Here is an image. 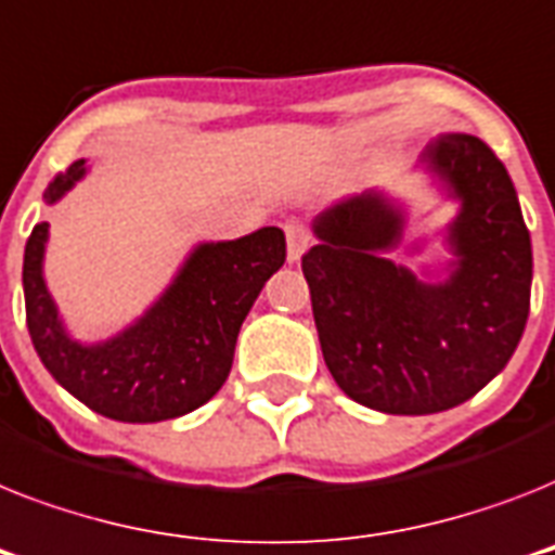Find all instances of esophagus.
<instances>
[{"mask_svg": "<svg viewBox=\"0 0 555 555\" xmlns=\"http://www.w3.org/2000/svg\"><path fill=\"white\" fill-rule=\"evenodd\" d=\"M285 236H287V259L291 262H299L301 254L310 247V231L301 222H287L285 224Z\"/></svg>", "mask_w": 555, "mask_h": 555, "instance_id": "esophagus-1", "label": "esophagus"}]
</instances>
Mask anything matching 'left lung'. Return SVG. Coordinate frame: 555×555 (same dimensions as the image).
<instances>
[{"label":"left lung","mask_w":555,"mask_h":555,"mask_svg":"<svg viewBox=\"0 0 555 555\" xmlns=\"http://www.w3.org/2000/svg\"><path fill=\"white\" fill-rule=\"evenodd\" d=\"M450 199L453 262L425 282L387 259L404 214L382 191L324 207L301 256L327 371L364 408L425 416L467 402L511 362L530 313L533 250L511 176L479 137L444 133L422 153Z\"/></svg>","instance_id":"1"}]
</instances>
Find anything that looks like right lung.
I'll list each match as a JSON object with an SVG mask.
<instances>
[{
	"label": "right lung",
	"instance_id": "obj_1",
	"mask_svg": "<svg viewBox=\"0 0 555 555\" xmlns=\"http://www.w3.org/2000/svg\"><path fill=\"white\" fill-rule=\"evenodd\" d=\"M85 173L88 165L79 159L53 176L44 202L62 199ZM44 242L48 222H39L22 264L36 353L67 393L102 416L130 425L184 416L219 393L247 310L285 264V233L279 228L196 245L145 317L111 339L82 345L67 336L44 285Z\"/></svg>",
	"mask_w": 555,
	"mask_h": 555
}]
</instances>
